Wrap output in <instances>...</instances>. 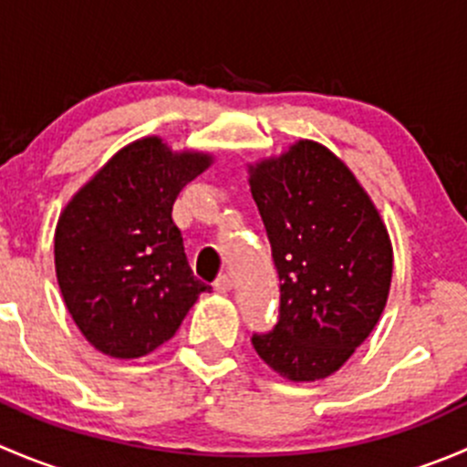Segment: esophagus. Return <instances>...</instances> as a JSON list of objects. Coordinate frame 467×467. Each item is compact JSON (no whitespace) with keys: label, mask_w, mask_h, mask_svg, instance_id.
Masks as SVG:
<instances>
[{"label":"esophagus","mask_w":467,"mask_h":467,"mask_svg":"<svg viewBox=\"0 0 467 467\" xmlns=\"http://www.w3.org/2000/svg\"><path fill=\"white\" fill-rule=\"evenodd\" d=\"M233 289V280H230V275H219L214 280V291L216 294H228V291Z\"/></svg>","instance_id":"1"}]
</instances>
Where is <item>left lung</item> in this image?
<instances>
[{"label":"left lung","instance_id":"1","mask_svg":"<svg viewBox=\"0 0 467 467\" xmlns=\"http://www.w3.org/2000/svg\"><path fill=\"white\" fill-rule=\"evenodd\" d=\"M248 182L280 277V314L253 334L268 368L291 381L337 373L386 307L393 248L378 207L323 144L298 140L248 164Z\"/></svg>","mask_w":467,"mask_h":467}]
</instances>
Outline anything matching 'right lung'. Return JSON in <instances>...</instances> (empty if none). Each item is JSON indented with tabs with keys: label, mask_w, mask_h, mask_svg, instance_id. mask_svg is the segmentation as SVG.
Returning <instances> with one entry per match:
<instances>
[{
	"label": "right lung",
	"mask_w": 467,
	"mask_h": 467,
	"mask_svg": "<svg viewBox=\"0 0 467 467\" xmlns=\"http://www.w3.org/2000/svg\"><path fill=\"white\" fill-rule=\"evenodd\" d=\"M210 153L142 138L117 150L60 212L56 277L83 337L115 359H138L176 334L210 291L187 262L171 219L187 182Z\"/></svg>",
	"instance_id": "1"
}]
</instances>
